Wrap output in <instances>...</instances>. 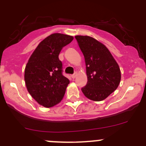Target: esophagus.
Here are the masks:
<instances>
[{
    "label": "esophagus",
    "instance_id": "34e87169",
    "mask_svg": "<svg viewBox=\"0 0 146 146\" xmlns=\"http://www.w3.org/2000/svg\"><path fill=\"white\" fill-rule=\"evenodd\" d=\"M76 76H77V73H76V72H75L73 75H71V78H75L76 77Z\"/></svg>",
    "mask_w": 146,
    "mask_h": 146
}]
</instances>
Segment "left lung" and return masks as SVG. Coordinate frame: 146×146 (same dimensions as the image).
<instances>
[{"instance_id": "obj_1", "label": "left lung", "mask_w": 146, "mask_h": 146, "mask_svg": "<svg viewBox=\"0 0 146 146\" xmlns=\"http://www.w3.org/2000/svg\"><path fill=\"white\" fill-rule=\"evenodd\" d=\"M84 56L88 82L81 88L86 98L93 101L106 99L118 88L121 80L119 65L108 48L94 38L76 36Z\"/></svg>"}]
</instances>
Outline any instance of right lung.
<instances>
[{"label":"right lung","mask_w":146,"mask_h":146,"mask_svg":"<svg viewBox=\"0 0 146 146\" xmlns=\"http://www.w3.org/2000/svg\"><path fill=\"white\" fill-rule=\"evenodd\" d=\"M73 37L64 34L49 35L32 53L25 70V80L31 96L44 107H51L61 101L68 79L63 75L58 55Z\"/></svg>","instance_id":"1"}]
</instances>
